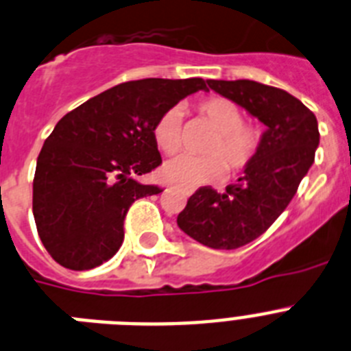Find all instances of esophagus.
Masks as SVG:
<instances>
[{"mask_svg":"<svg viewBox=\"0 0 351 351\" xmlns=\"http://www.w3.org/2000/svg\"><path fill=\"white\" fill-rule=\"evenodd\" d=\"M178 190H181L182 193H184V195H186V197H190L191 193L195 191V190H193V188H188V186H178Z\"/></svg>","mask_w":351,"mask_h":351,"instance_id":"1","label":"esophagus"}]
</instances>
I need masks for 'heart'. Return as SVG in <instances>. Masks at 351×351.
<instances>
[{
    "label": "heart",
    "instance_id": "heart-1",
    "mask_svg": "<svg viewBox=\"0 0 351 351\" xmlns=\"http://www.w3.org/2000/svg\"><path fill=\"white\" fill-rule=\"evenodd\" d=\"M202 119L211 124L217 133L206 147L204 158L181 156L165 163L160 170V179L172 184H209L217 182L226 173V165L230 172H241L256 158L261 133L254 125L243 124L241 110L232 101L223 97H208L195 104ZM152 138L163 154L172 156L181 149V112L170 108L161 113L152 128Z\"/></svg>",
    "mask_w": 351,
    "mask_h": 351
}]
</instances>
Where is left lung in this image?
<instances>
[{"label": "left lung", "mask_w": 351, "mask_h": 351, "mask_svg": "<svg viewBox=\"0 0 351 351\" xmlns=\"http://www.w3.org/2000/svg\"><path fill=\"white\" fill-rule=\"evenodd\" d=\"M209 88L266 125L252 163L223 193L202 186L179 213L178 226L209 248L232 250L265 232L287 208L314 163L318 121L286 90L250 80H208Z\"/></svg>", "instance_id": "obj_1"}]
</instances>
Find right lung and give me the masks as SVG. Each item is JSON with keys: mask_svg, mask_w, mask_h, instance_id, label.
I'll use <instances>...</instances> for the list:
<instances>
[{"mask_svg": "<svg viewBox=\"0 0 351 351\" xmlns=\"http://www.w3.org/2000/svg\"><path fill=\"white\" fill-rule=\"evenodd\" d=\"M199 90H208L202 77H147L104 90L60 119L33 179L38 236L58 265L82 271L115 256L131 204L163 191L136 181L161 165L156 121Z\"/></svg>", "mask_w": 351, "mask_h": 351, "instance_id": "add662e5", "label": "right lung"}]
</instances>
